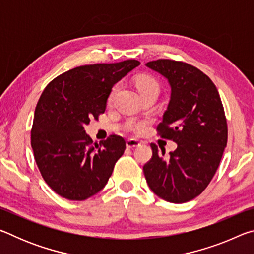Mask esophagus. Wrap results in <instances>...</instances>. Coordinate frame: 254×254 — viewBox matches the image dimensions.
Returning a JSON list of instances; mask_svg holds the SVG:
<instances>
[{"instance_id": "1", "label": "esophagus", "mask_w": 254, "mask_h": 254, "mask_svg": "<svg viewBox=\"0 0 254 254\" xmlns=\"http://www.w3.org/2000/svg\"><path fill=\"white\" fill-rule=\"evenodd\" d=\"M140 145V142L137 140H134V139H128L127 141V149H134V148H137Z\"/></svg>"}]
</instances>
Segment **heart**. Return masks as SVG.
<instances>
[{
  "mask_svg": "<svg viewBox=\"0 0 254 254\" xmlns=\"http://www.w3.org/2000/svg\"><path fill=\"white\" fill-rule=\"evenodd\" d=\"M136 87L139 89L140 94L144 93V92H149V91H154L159 93V84L157 83V80L152 78L150 76H140L136 78ZM114 92H112L111 96H110V101L112 100V97L114 95ZM132 127H139V126H132Z\"/></svg>",
  "mask_w": 254,
  "mask_h": 254,
  "instance_id": "obj_1",
  "label": "heart"
}]
</instances>
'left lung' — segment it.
Segmentation results:
<instances>
[{"label":"left lung","mask_w":254,"mask_h":254,"mask_svg":"<svg viewBox=\"0 0 254 254\" xmlns=\"http://www.w3.org/2000/svg\"><path fill=\"white\" fill-rule=\"evenodd\" d=\"M145 66L168 80L170 101L157 130L177 149L168 158L151 143L152 158L143 167L151 190L175 204L200 195L218 168L227 143V124L216 86L198 68L159 59Z\"/></svg>","instance_id":"1"}]
</instances>
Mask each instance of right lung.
Listing matches in <instances>:
<instances>
[{"instance_id": "1", "label": "right lung", "mask_w": 254, "mask_h": 254, "mask_svg": "<svg viewBox=\"0 0 254 254\" xmlns=\"http://www.w3.org/2000/svg\"><path fill=\"white\" fill-rule=\"evenodd\" d=\"M137 60L76 67L50 81L38 101L31 147L41 176L64 198L84 200L101 191L126 150L122 136L93 144L84 127L104 113L112 87Z\"/></svg>"}]
</instances>
